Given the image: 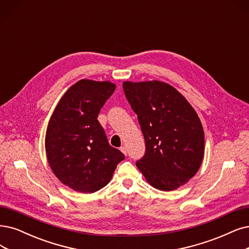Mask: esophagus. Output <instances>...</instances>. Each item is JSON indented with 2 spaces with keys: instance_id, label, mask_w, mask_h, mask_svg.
<instances>
[{
  "instance_id": "34e87169",
  "label": "esophagus",
  "mask_w": 249,
  "mask_h": 249,
  "mask_svg": "<svg viewBox=\"0 0 249 249\" xmlns=\"http://www.w3.org/2000/svg\"><path fill=\"white\" fill-rule=\"evenodd\" d=\"M120 151H121L123 154H125L126 155V153H127V150H126V146L125 145H123V146H121V148H120Z\"/></svg>"
}]
</instances>
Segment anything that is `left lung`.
Listing matches in <instances>:
<instances>
[{
    "instance_id": "left-lung-1",
    "label": "left lung",
    "mask_w": 249,
    "mask_h": 249,
    "mask_svg": "<svg viewBox=\"0 0 249 249\" xmlns=\"http://www.w3.org/2000/svg\"><path fill=\"white\" fill-rule=\"evenodd\" d=\"M123 90L145 142L137 168L156 189L179 188L195 176L203 160L204 131L197 113L166 83L124 82Z\"/></svg>"
}]
</instances>
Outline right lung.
Segmentation results:
<instances>
[{
	"mask_svg": "<svg viewBox=\"0 0 249 249\" xmlns=\"http://www.w3.org/2000/svg\"><path fill=\"white\" fill-rule=\"evenodd\" d=\"M110 82L81 80L59 100L46 131L45 146L57 178L80 193L103 189L125 155L107 142L97 117L114 93Z\"/></svg>",
	"mask_w": 249,
	"mask_h": 249,
	"instance_id": "add662e5",
	"label": "right lung"
}]
</instances>
